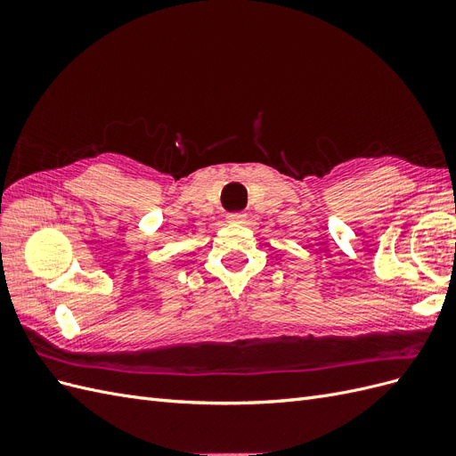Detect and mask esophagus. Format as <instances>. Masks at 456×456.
I'll return each instance as SVG.
<instances>
[{"label": "esophagus", "mask_w": 456, "mask_h": 456, "mask_svg": "<svg viewBox=\"0 0 456 456\" xmlns=\"http://www.w3.org/2000/svg\"><path fill=\"white\" fill-rule=\"evenodd\" d=\"M245 218H247L245 213H230V215H228V223L241 224V223H245Z\"/></svg>", "instance_id": "34e87169"}]
</instances>
